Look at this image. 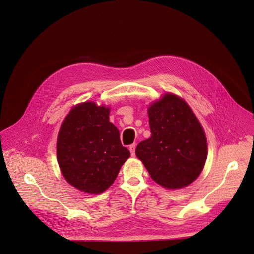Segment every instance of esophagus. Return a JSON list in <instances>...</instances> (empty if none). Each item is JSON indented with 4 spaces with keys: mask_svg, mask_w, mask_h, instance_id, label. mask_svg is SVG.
I'll return each instance as SVG.
<instances>
[{
    "mask_svg": "<svg viewBox=\"0 0 254 254\" xmlns=\"http://www.w3.org/2000/svg\"><path fill=\"white\" fill-rule=\"evenodd\" d=\"M135 148H136V144L134 143V144H131V145H129V147H128V149H129V152H130V154L134 156L135 155Z\"/></svg>",
    "mask_w": 254,
    "mask_h": 254,
    "instance_id": "obj_1",
    "label": "esophagus"
}]
</instances>
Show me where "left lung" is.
I'll return each instance as SVG.
<instances>
[{
	"label": "left lung",
	"mask_w": 254,
	"mask_h": 254,
	"mask_svg": "<svg viewBox=\"0 0 254 254\" xmlns=\"http://www.w3.org/2000/svg\"><path fill=\"white\" fill-rule=\"evenodd\" d=\"M148 117L151 137L138 144L137 157L164 188L190 185L201 174L207 158L201 124L190 106L172 93L149 107Z\"/></svg>",
	"instance_id": "8db88e82"
}]
</instances>
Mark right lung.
I'll return each mask as SVG.
<instances>
[{
    "instance_id": "obj_1",
    "label": "right lung",
    "mask_w": 254,
    "mask_h": 254,
    "mask_svg": "<svg viewBox=\"0 0 254 254\" xmlns=\"http://www.w3.org/2000/svg\"><path fill=\"white\" fill-rule=\"evenodd\" d=\"M110 109L92 102L79 104L61 127L57 152L63 176L75 189L101 193L110 188L129 151L118 128L109 122Z\"/></svg>"
}]
</instances>
